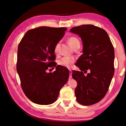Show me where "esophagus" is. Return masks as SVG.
Masks as SVG:
<instances>
[{
  "mask_svg": "<svg viewBox=\"0 0 126 126\" xmlns=\"http://www.w3.org/2000/svg\"><path fill=\"white\" fill-rule=\"evenodd\" d=\"M69 74H70V76H69V77L72 78V74H73V72H72L71 70H69Z\"/></svg>",
  "mask_w": 126,
  "mask_h": 126,
  "instance_id": "esophagus-1",
  "label": "esophagus"
}]
</instances>
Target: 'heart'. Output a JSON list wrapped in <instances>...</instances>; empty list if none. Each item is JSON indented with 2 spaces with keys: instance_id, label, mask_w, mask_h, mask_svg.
Masks as SVG:
<instances>
[{
  "instance_id": "obj_1",
  "label": "heart",
  "mask_w": 126,
  "mask_h": 126,
  "mask_svg": "<svg viewBox=\"0 0 126 126\" xmlns=\"http://www.w3.org/2000/svg\"><path fill=\"white\" fill-rule=\"evenodd\" d=\"M68 42L69 45L73 48L76 47L77 45H80V42L79 39L77 37L75 36H71L69 37L68 39ZM59 43H57L56 44L54 48L55 53H57L58 51V47H59ZM75 60V58L71 57H64L62 58L61 60L58 61V64L62 66H64L67 68H71L73 65Z\"/></svg>"
}]
</instances>
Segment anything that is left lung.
<instances>
[{"label":"left lung","instance_id":"8db88e82","mask_svg":"<svg viewBox=\"0 0 126 126\" xmlns=\"http://www.w3.org/2000/svg\"><path fill=\"white\" fill-rule=\"evenodd\" d=\"M70 32L79 34L83 45V54L76 64L81 71L73 70L72 75L77 83L76 100L82 105H92L105 96L113 77V45L107 32L93 25L72 28ZM87 71L89 73L84 76Z\"/></svg>","mask_w":126,"mask_h":126}]
</instances>
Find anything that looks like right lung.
I'll use <instances>...</instances> for the list:
<instances>
[{"mask_svg":"<svg viewBox=\"0 0 126 126\" xmlns=\"http://www.w3.org/2000/svg\"><path fill=\"white\" fill-rule=\"evenodd\" d=\"M66 29L47 26L31 29L18 45L17 70L21 87L26 97L36 104L55 102L68 81L69 71L65 67L57 66L53 73L46 72L49 67L56 65L54 48Z\"/></svg>","mask_w":126,"mask_h":126,"instance_id":"add662e5","label":"right lung"}]
</instances>
